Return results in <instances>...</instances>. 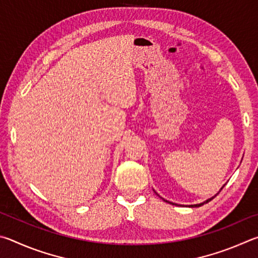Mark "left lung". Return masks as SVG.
<instances>
[{"instance_id": "8db88e82", "label": "left lung", "mask_w": 258, "mask_h": 258, "mask_svg": "<svg viewBox=\"0 0 258 258\" xmlns=\"http://www.w3.org/2000/svg\"><path fill=\"white\" fill-rule=\"evenodd\" d=\"M222 188H223V187H222ZM222 188H221V190H222ZM219 192H220V191H219ZM219 192H218V194H219ZM218 194H216V195H218ZM216 195H215V196H216ZM215 196H214V197H215ZM214 197H212V198H210V200H207V201H206L205 203H209V202H211L212 200H213V198H214ZM165 202H168V201H165ZM205 203H201V204L191 205V207H200V206H202V205H204V204H205ZM173 205H174V204H173Z\"/></svg>"}]
</instances>
